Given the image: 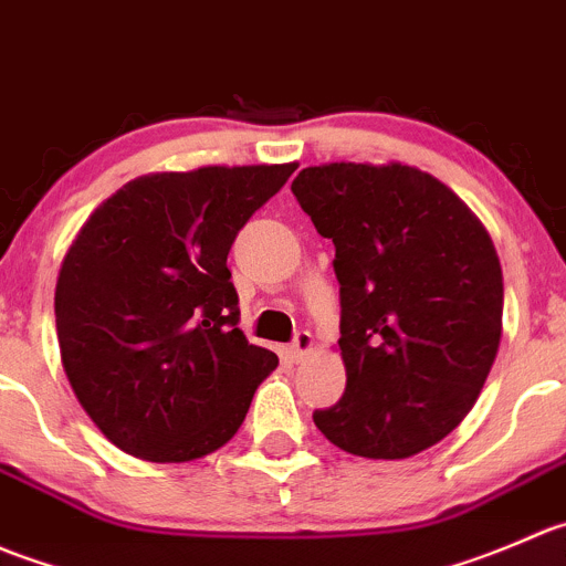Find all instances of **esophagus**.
Listing matches in <instances>:
<instances>
[{
    "label": "esophagus",
    "instance_id": "esophagus-1",
    "mask_svg": "<svg viewBox=\"0 0 566 566\" xmlns=\"http://www.w3.org/2000/svg\"><path fill=\"white\" fill-rule=\"evenodd\" d=\"M311 349H313V335L307 333V329H296L294 340H291L289 346L291 360H302L305 355H311Z\"/></svg>",
    "mask_w": 566,
    "mask_h": 566
}]
</instances>
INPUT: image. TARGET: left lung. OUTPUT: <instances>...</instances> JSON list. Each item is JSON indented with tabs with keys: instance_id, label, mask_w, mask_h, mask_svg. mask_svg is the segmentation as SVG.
I'll list each match as a JSON object with an SVG mask.
<instances>
[{
	"instance_id": "1",
	"label": "left lung",
	"mask_w": 566,
	"mask_h": 566,
	"mask_svg": "<svg viewBox=\"0 0 566 566\" xmlns=\"http://www.w3.org/2000/svg\"><path fill=\"white\" fill-rule=\"evenodd\" d=\"M335 244L346 390L313 412L349 454L405 460L460 427L501 344L503 275L490 233L429 172L305 167L291 184Z\"/></svg>"
}]
</instances>
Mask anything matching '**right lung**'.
Listing matches in <instances>:
<instances>
[{"label":"right lung","instance_id":"obj_1","mask_svg":"<svg viewBox=\"0 0 566 566\" xmlns=\"http://www.w3.org/2000/svg\"><path fill=\"white\" fill-rule=\"evenodd\" d=\"M294 170L143 176L71 244L54 291L60 355L80 405L120 451L189 462L239 432L277 355L239 329L228 253Z\"/></svg>","mask_w":566,"mask_h":566}]
</instances>
